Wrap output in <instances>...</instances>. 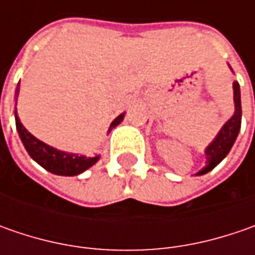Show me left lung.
Wrapping results in <instances>:
<instances>
[{"label": "left lung", "instance_id": "8db88e82", "mask_svg": "<svg viewBox=\"0 0 255 255\" xmlns=\"http://www.w3.org/2000/svg\"><path fill=\"white\" fill-rule=\"evenodd\" d=\"M234 88V103H236V112L233 115L229 122L223 126L220 133L214 139V142L206 149V156H207V166L199 171V174H206L207 171L213 170L219 163L227 156L230 152L231 146L236 142V137L240 132L241 126V99H240V85L239 82L233 84Z\"/></svg>", "mask_w": 255, "mask_h": 255}]
</instances>
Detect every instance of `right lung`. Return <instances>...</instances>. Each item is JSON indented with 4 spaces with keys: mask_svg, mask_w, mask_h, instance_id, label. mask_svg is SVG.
<instances>
[{
    "mask_svg": "<svg viewBox=\"0 0 255 255\" xmlns=\"http://www.w3.org/2000/svg\"><path fill=\"white\" fill-rule=\"evenodd\" d=\"M18 92H19V88H16V95H18ZM123 116L125 115H119L113 121L111 128H109V132H111L112 128L121 123ZM15 123H16V129H18V133H19V137L24 143L26 152L29 153V156L34 159L35 162L39 163L44 169L54 173V174L76 176V174L82 173L86 169H89L99 159L98 156L96 157H85V156H78L75 153L61 152V150H56L54 147L45 144L44 142L36 139L35 136H32L25 129L16 112H15Z\"/></svg>",
    "mask_w": 255,
    "mask_h": 255,
    "instance_id": "obj_1",
    "label": "right lung"
}]
</instances>
